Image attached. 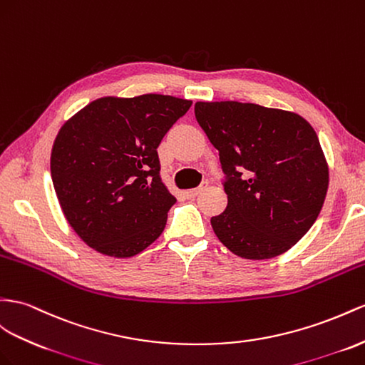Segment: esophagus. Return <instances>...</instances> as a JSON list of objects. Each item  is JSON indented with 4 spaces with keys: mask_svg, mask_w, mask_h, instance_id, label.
Listing matches in <instances>:
<instances>
[{
    "mask_svg": "<svg viewBox=\"0 0 365 365\" xmlns=\"http://www.w3.org/2000/svg\"><path fill=\"white\" fill-rule=\"evenodd\" d=\"M207 186H208V183L203 182V183L199 186V188H194V190H188V191H186V195H188V197H195V195H199L205 188H207Z\"/></svg>",
    "mask_w": 365,
    "mask_h": 365,
    "instance_id": "obj_1",
    "label": "esophagus"
}]
</instances>
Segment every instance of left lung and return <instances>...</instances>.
<instances>
[{"label":"left lung","instance_id":"left-lung-1","mask_svg":"<svg viewBox=\"0 0 365 365\" xmlns=\"http://www.w3.org/2000/svg\"><path fill=\"white\" fill-rule=\"evenodd\" d=\"M194 114L219 151L228 205L211 217L232 255H284L312 228L329 190V163L314 129L296 112L255 103L197 101Z\"/></svg>","mask_w":365,"mask_h":365}]
</instances>
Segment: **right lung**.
<instances>
[{"mask_svg":"<svg viewBox=\"0 0 365 365\" xmlns=\"http://www.w3.org/2000/svg\"><path fill=\"white\" fill-rule=\"evenodd\" d=\"M191 105L160 93L101 97L60 128L51 153L55 194L92 250L133 257L162 235L175 197L158 175L157 148Z\"/></svg>","mask_w":365,"mask_h":365,"instance_id":"1","label":"right lung"}]
</instances>
